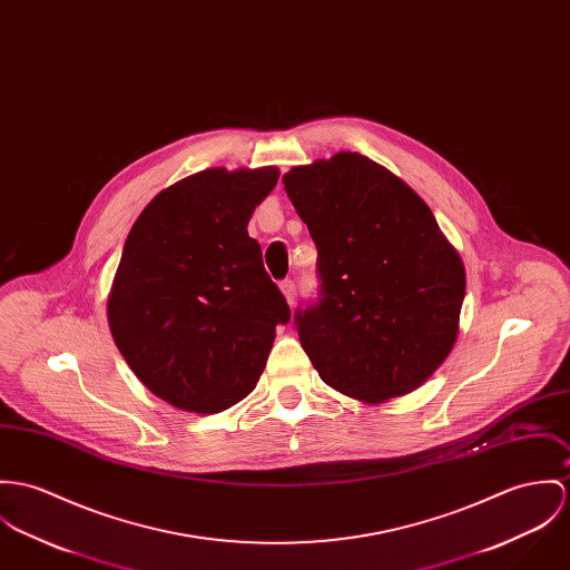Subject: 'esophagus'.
<instances>
[{"mask_svg": "<svg viewBox=\"0 0 570 570\" xmlns=\"http://www.w3.org/2000/svg\"><path fill=\"white\" fill-rule=\"evenodd\" d=\"M281 292H283V296L287 298V303L294 305V301H296V283H294L292 278L281 281Z\"/></svg>", "mask_w": 570, "mask_h": 570, "instance_id": "obj_1", "label": "esophagus"}]
</instances>
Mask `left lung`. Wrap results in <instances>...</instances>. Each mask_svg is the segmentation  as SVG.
I'll return each instance as SVG.
<instances>
[{
    "label": "left lung",
    "instance_id": "obj_1",
    "mask_svg": "<svg viewBox=\"0 0 570 570\" xmlns=\"http://www.w3.org/2000/svg\"><path fill=\"white\" fill-rule=\"evenodd\" d=\"M283 185L317 248V298L294 311L313 367L363 403L410 394L455 344L460 255L414 189L367 156L294 167Z\"/></svg>",
    "mask_w": 570,
    "mask_h": 570
}]
</instances>
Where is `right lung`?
Here are the masks:
<instances>
[{"mask_svg": "<svg viewBox=\"0 0 570 570\" xmlns=\"http://www.w3.org/2000/svg\"><path fill=\"white\" fill-rule=\"evenodd\" d=\"M278 169H205L160 191L124 244L108 296L112 340L169 405L213 414L248 396L289 305L248 222Z\"/></svg>", "mask_w": 570, "mask_h": 570, "instance_id": "add662e5", "label": "right lung"}]
</instances>
